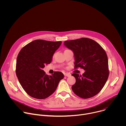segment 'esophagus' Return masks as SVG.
I'll use <instances>...</instances> for the list:
<instances>
[{"mask_svg":"<svg viewBox=\"0 0 126 126\" xmlns=\"http://www.w3.org/2000/svg\"><path fill=\"white\" fill-rule=\"evenodd\" d=\"M64 76H66V77H69V76H71V74H69V73H65Z\"/></svg>","mask_w":126,"mask_h":126,"instance_id":"esophagus-1","label":"esophagus"}]
</instances>
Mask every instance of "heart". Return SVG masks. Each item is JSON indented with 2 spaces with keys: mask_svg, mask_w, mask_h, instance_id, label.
<instances>
[{
  "mask_svg": "<svg viewBox=\"0 0 126 126\" xmlns=\"http://www.w3.org/2000/svg\"><path fill=\"white\" fill-rule=\"evenodd\" d=\"M54 57V55H53V57Z\"/></svg>",
  "mask_w": 126,
  "mask_h": 126,
  "instance_id": "obj_1",
  "label": "heart"
}]
</instances>
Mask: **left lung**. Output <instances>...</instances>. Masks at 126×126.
<instances>
[{"mask_svg":"<svg viewBox=\"0 0 126 126\" xmlns=\"http://www.w3.org/2000/svg\"><path fill=\"white\" fill-rule=\"evenodd\" d=\"M64 44L74 54V69L85 70L82 75L72 74L76 83L73 92L83 99L98 94L105 85L109 75L108 59L105 50L95 41L88 38L65 41Z\"/></svg>","mask_w":126,"mask_h":126,"instance_id":"8db88e82","label":"left lung"}]
</instances>
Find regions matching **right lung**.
<instances>
[{
  "label": "right lung",
  "mask_w": 126,
  "mask_h": 126,
  "mask_svg": "<svg viewBox=\"0 0 126 126\" xmlns=\"http://www.w3.org/2000/svg\"><path fill=\"white\" fill-rule=\"evenodd\" d=\"M61 41L52 42L43 40L33 41L23 47L18 54L16 74L26 93L38 99H44L55 92L64 74L54 72L48 76L42 70L50 64L54 53Z\"/></svg>",
  "instance_id": "add662e5"
}]
</instances>
